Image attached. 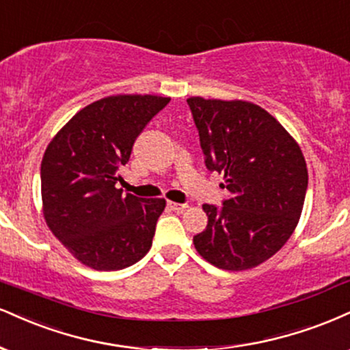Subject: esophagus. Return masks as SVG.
<instances>
[{
  "mask_svg": "<svg viewBox=\"0 0 350 350\" xmlns=\"http://www.w3.org/2000/svg\"><path fill=\"white\" fill-rule=\"evenodd\" d=\"M167 208L172 209V211H185L188 206L187 204H182V203H175V201H167Z\"/></svg>",
  "mask_w": 350,
  "mask_h": 350,
  "instance_id": "1",
  "label": "esophagus"
}]
</instances>
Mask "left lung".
I'll list each match as a JSON object with an SVG mask.
<instances>
[{
    "label": "left lung",
    "mask_w": 350,
    "mask_h": 350,
    "mask_svg": "<svg viewBox=\"0 0 350 350\" xmlns=\"http://www.w3.org/2000/svg\"><path fill=\"white\" fill-rule=\"evenodd\" d=\"M204 165L224 175L223 206L203 204L206 229L198 254L223 270L257 267L297 228L308 188L301 149L273 116L247 101L187 100Z\"/></svg>",
    "instance_id": "8db88e82"
}]
</instances>
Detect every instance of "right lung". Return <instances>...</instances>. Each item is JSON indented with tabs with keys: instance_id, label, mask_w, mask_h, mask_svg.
<instances>
[{
	"instance_id": "add662e5",
	"label": "right lung",
	"mask_w": 350,
	"mask_h": 350,
	"mask_svg": "<svg viewBox=\"0 0 350 350\" xmlns=\"http://www.w3.org/2000/svg\"><path fill=\"white\" fill-rule=\"evenodd\" d=\"M168 101L103 98L78 111L49 144L40 163L44 217L81 264L111 272L149 252L165 200L122 195L116 183L135 139Z\"/></svg>"
}]
</instances>
